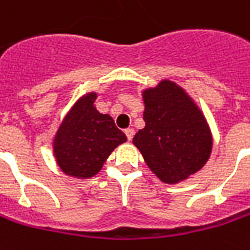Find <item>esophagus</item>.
Segmentation results:
<instances>
[{"mask_svg":"<svg viewBox=\"0 0 250 250\" xmlns=\"http://www.w3.org/2000/svg\"><path fill=\"white\" fill-rule=\"evenodd\" d=\"M125 137H127V139L131 141L132 137H134V130H132V128H127V130H125Z\"/></svg>","mask_w":250,"mask_h":250,"instance_id":"esophagus-1","label":"esophagus"}]
</instances>
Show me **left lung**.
I'll list each match as a JSON object with an SVG mask.
<instances>
[{"label":"left lung","instance_id":"obj_1","mask_svg":"<svg viewBox=\"0 0 250 250\" xmlns=\"http://www.w3.org/2000/svg\"><path fill=\"white\" fill-rule=\"evenodd\" d=\"M145 128L132 139L147 167L166 183H178L204 167L212 135L201 111L171 81L144 91Z\"/></svg>","mask_w":250,"mask_h":250}]
</instances>
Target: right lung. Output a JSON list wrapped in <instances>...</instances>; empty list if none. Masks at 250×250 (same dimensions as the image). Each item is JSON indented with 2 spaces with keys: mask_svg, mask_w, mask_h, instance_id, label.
I'll return each instance as SVG.
<instances>
[{
  "mask_svg": "<svg viewBox=\"0 0 250 250\" xmlns=\"http://www.w3.org/2000/svg\"><path fill=\"white\" fill-rule=\"evenodd\" d=\"M96 98V93L81 98L54 138V156L59 167L75 178L96 175L112 150L127 141L113 119L94 108Z\"/></svg>",
  "mask_w": 250,
  "mask_h": 250,
  "instance_id": "1",
  "label": "right lung"
}]
</instances>
